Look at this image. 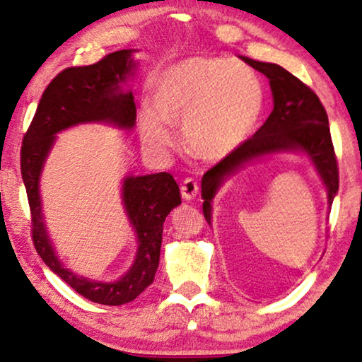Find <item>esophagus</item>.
Here are the masks:
<instances>
[{
    "label": "esophagus",
    "mask_w": 362,
    "mask_h": 362,
    "mask_svg": "<svg viewBox=\"0 0 362 362\" xmlns=\"http://www.w3.org/2000/svg\"><path fill=\"white\" fill-rule=\"evenodd\" d=\"M180 193L183 200H193L198 193V183L193 179H185L180 183Z\"/></svg>",
    "instance_id": "34e87169"
}]
</instances>
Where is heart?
Returning <instances> with one entry per match:
<instances>
[{"mask_svg":"<svg viewBox=\"0 0 362 362\" xmlns=\"http://www.w3.org/2000/svg\"><path fill=\"white\" fill-rule=\"evenodd\" d=\"M156 111L139 116L141 131L156 147H169L167 123L183 124L193 154L218 160L238 149L256 128L264 88L251 69L226 59L193 57L167 69L154 90Z\"/></svg>","mask_w":362,"mask_h":362,"instance_id":"heart-1","label":"heart"}]
</instances>
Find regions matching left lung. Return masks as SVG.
I'll return each instance as SVG.
<instances>
[{"label":"left lung","instance_id":"obj_1","mask_svg":"<svg viewBox=\"0 0 362 362\" xmlns=\"http://www.w3.org/2000/svg\"><path fill=\"white\" fill-rule=\"evenodd\" d=\"M244 62L269 78L274 95V110L256 134L244 141L231 154L223 157L203 175V215L210 221L213 197L223 180L234 174L239 167L264 154L293 149H302L312 157L328 188V202L332 205L339 187V172L328 115L322 101L310 86L281 65L257 62L252 59H244Z\"/></svg>","mask_w":362,"mask_h":362}]
</instances>
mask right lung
Wrapping results in <instances>:
<instances>
[{
    "mask_svg": "<svg viewBox=\"0 0 362 362\" xmlns=\"http://www.w3.org/2000/svg\"><path fill=\"white\" fill-rule=\"evenodd\" d=\"M134 67L131 50L105 55L96 64L69 67L55 75L44 90L21 146V175L30 210V234L35 251L52 272L81 297L101 305H124L154 282L159 267L162 230L165 216L180 205L179 185L165 172L128 177L123 183V202L139 239L136 261L123 279L113 284L93 282L65 269L54 254L40 211L39 175L54 144L55 134L78 123L110 121L119 128L136 123L134 96L119 88Z\"/></svg>",
    "mask_w": 362,
    "mask_h": 362,
    "instance_id": "1",
    "label": "right lung"
}]
</instances>
